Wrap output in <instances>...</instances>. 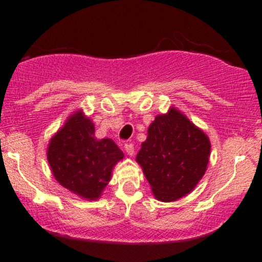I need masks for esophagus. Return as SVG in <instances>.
Here are the masks:
<instances>
[{
    "instance_id": "esophagus-1",
    "label": "esophagus",
    "mask_w": 262,
    "mask_h": 262,
    "mask_svg": "<svg viewBox=\"0 0 262 262\" xmlns=\"http://www.w3.org/2000/svg\"><path fill=\"white\" fill-rule=\"evenodd\" d=\"M124 149H125V151H127V154L128 155H133L134 154V145L133 144H130V143H127L124 145Z\"/></svg>"
}]
</instances>
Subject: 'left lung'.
<instances>
[{"label": "left lung", "instance_id": "obj_1", "mask_svg": "<svg viewBox=\"0 0 262 262\" xmlns=\"http://www.w3.org/2000/svg\"><path fill=\"white\" fill-rule=\"evenodd\" d=\"M209 152L207 135L172 108L150 124L137 161L155 197L171 202L189 193L202 179Z\"/></svg>", "mask_w": 262, "mask_h": 262}]
</instances>
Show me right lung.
<instances>
[{
  "mask_svg": "<svg viewBox=\"0 0 262 262\" xmlns=\"http://www.w3.org/2000/svg\"><path fill=\"white\" fill-rule=\"evenodd\" d=\"M123 156L113 140L96 139L95 125L81 112L69 118L48 149V161L56 181L87 200L101 196L113 166Z\"/></svg>",
  "mask_w": 262,
  "mask_h": 262,
  "instance_id": "obj_1",
  "label": "right lung"
}]
</instances>
